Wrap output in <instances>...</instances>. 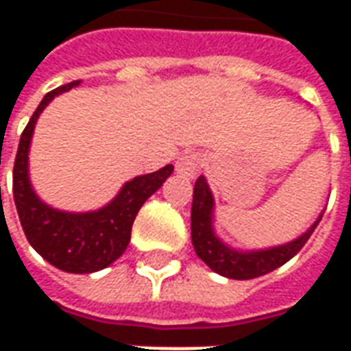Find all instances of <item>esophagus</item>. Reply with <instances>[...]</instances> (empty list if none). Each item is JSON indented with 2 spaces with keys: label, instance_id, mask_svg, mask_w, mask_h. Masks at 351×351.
<instances>
[{
  "label": "esophagus",
  "instance_id": "1",
  "mask_svg": "<svg viewBox=\"0 0 351 351\" xmlns=\"http://www.w3.org/2000/svg\"><path fill=\"white\" fill-rule=\"evenodd\" d=\"M201 163H203V160L199 154H184L176 161V173L186 176V178H193L201 169Z\"/></svg>",
  "mask_w": 351,
  "mask_h": 351
}]
</instances>
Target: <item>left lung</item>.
<instances>
[{
  "mask_svg": "<svg viewBox=\"0 0 351 351\" xmlns=\"http://www.w3.org/2000/svg\"><path fill=\"white\" fill-rule=\"evenodd\" d=\"M213 191L208 188L205 176H199L195 180L193 203H191V243H193L195 254L214 272L233 280L258 278L287 263L306 244L324 216V213L319 214L317 220L306 229V233H302L291 243L280 244L274 248H265V250L241 252L228 246L216 235L213 226Z\"/></svg>",
  "mask_w": 351,
  "mask_h": 351,
  "instance_id": "left-lung-1",
  "label": "left lung"
}]
</instances>
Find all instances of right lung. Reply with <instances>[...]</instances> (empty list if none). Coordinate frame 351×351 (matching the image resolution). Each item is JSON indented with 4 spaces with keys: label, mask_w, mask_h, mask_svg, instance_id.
<instances>
[{
    "label": "right lung",
    "mask_w": 351,
    "mask_h": 351,
    "mask_svg": "<svg viewBox=\"0 0 351 351\" xmlns=\"http://www.w3.org/2000/svg\"><path fill=\"white\" fill-rule=\"evenodd\" d=\"M75 86H79V80L52 90L35 108L20 137L12 169V193L20 223L34 250L60 271L88 274L105 269L125 252L138 208L154 191L160 190L175 167L165 165L150 175L135 176L123 184L108 205L92 213H64L43 203L32 188L27 173V154L35 122L50 101Z\"/></svg>",
    "instance_id": "right-lung-1"
}]
</instances>
